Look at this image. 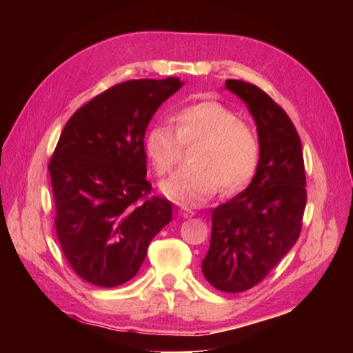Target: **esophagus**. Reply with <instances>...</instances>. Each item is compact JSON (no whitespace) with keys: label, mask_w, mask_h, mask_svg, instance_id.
<instances>
[{"label":"esophagus","mask_w":353,"mask_h":353,"mask_svg":"<svg viewBox=\"0 0 353 353\" xmlns=\"http://www.w3.org/2000/svg\"><path fill=\"white\" fill-rule=\"evenodd\" d=\"M179 213H181L183 218L194 216V210H193V208H190V207H187V205H182L181 208H179Z\"/></svg>","instance_id":"34e87169"}]
</instances>
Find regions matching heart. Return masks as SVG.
<instances>
[{"instance_id":"heart-1","label":"heart","mask_w":353,"mask_h":353,"mask_svg":"<svg viewBox=\"0 0 353 353\" xmlns=\"http://www.w3.org/2000/svg\"><path fill=\"white\" fill-rule=\"evenodd\" d=\"M190 160L162 183L168 198L181 204H198L213 194L235 193L246 187L260 162V140L255 129L218 101H199L174 113V129L155 124L146 132L145 152L154 171L165 176L191 146Z\"/></svg>"}]
</instances>
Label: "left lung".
Wrapping results in <instances>:
<instances>
[{"label":"left lung","instance_id":"1","mask_svg":"<svg viewBox=\"0 0 353 353\" xmlns=\"http://www.w3.org/2000/svg\"><path fill=\"white\" fill-rule=\"evenodd\" d=\"M248 104L260 140V162L249 187L212 213L207 282L224 292L250 290L290 252L307 204L302 143L286 112L254 83L227 79Z\"/></svg>","mask_w":353,"mask_h":353}]
</instances>
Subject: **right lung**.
I'll return each instance as SVG.
<instances>
[{"label": "right lung", "mask_w": 353, "mask_h": 353, "mask_svg": "<svg viewBox=\"0 0 353 353\" xmlns=\"http://www.w3.org/2000/svg\"><path fill=\"white\" fill-rule=\"evenodd\" d=\"M179 77L117 83L79 107L50 160L56 234L65 259L88 283L113 288L139 272L152 238L172 219L151 196L145 134Z\"/></svg>", "instance_id": "add662e5"}]
</instances>
